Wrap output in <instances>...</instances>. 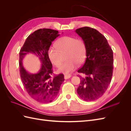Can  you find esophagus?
Segmentation results:
<instances>
[{
	"label": "esophagus",
	"mask_w": 131,
	"mask_h": 131,
	"mask_svg": "<svg viewBox=\"0 0 131 131\" xmlns=\"http://www.w3.org/2000/svg\"><path fill=\"white\" fill-rule=\"evenodd\" d=\"M71 77H72V75L70 74H67L64 75V79H68L69 78H70Z\"/></svg>",
	"instance_id": "34e87169"
}]
</instances>
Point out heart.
I'll list each match as a JSON object with an SVG mask.
<instances>
[{"label": "heart", "mask_w": 131, "mask_h": 131, "mask_svg": "<svg viewBox=\"0 0 131 131\" xmlns=\"http://www.w3.org/2000/svg\"><path fill=\"white\" fill-rule=\"evenodd\" d=\"M56 46L50 47L48 50V56L55 66L59 67L63 60V55L66 54L65 63L58 69L59 73L68 74L80 64L86 57V45L81 39L71 36H64L59 38L56 42Z\"/></svg>", "instance_id": "heart-1"}]
</instances>
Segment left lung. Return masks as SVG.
<instances>
[{"mask_svg": "<svg viewBox=\"0 0 131 131\" xmlns=\"http://www.w3.org/2000/svg\"><path fill=\"white\" fill-rule=\"evenodd\" d=\"M85 42V62L78 73L80 84L77 93L85 101H93L101 97L110 84L113 73V52L103 35L89 27L75 30Z\"/></svg>", "mask_w": 131, "mask_h": 131, "instance_id": "8db88e82", "label": "left lung"}]
</instances>
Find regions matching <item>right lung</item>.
Wrapping results in <instances>:
<instances>
[{
  "label": "right lung",
  "instance_id": "right-lung-1",
  "mask_svg": "<svg viewBox=\"0 0 131 131\" xmlns=\"http://www.w3.org/2000/svg\"><path fill=\"white\" fill-rule=\"evenodd\" d=\"M59 35L57 30L39 29L27 37L19 51V72L23 84L31 98L43 103L51 102L56 99L64 81L63 74L51 77L52 64L48 56L51 43ZM29 53L36 55L41 61V68L38 73H29L22 65L23 58Z\"/></svg>",
  "mask_w": 131,
  "mask_h": 131
}]
</instances>
